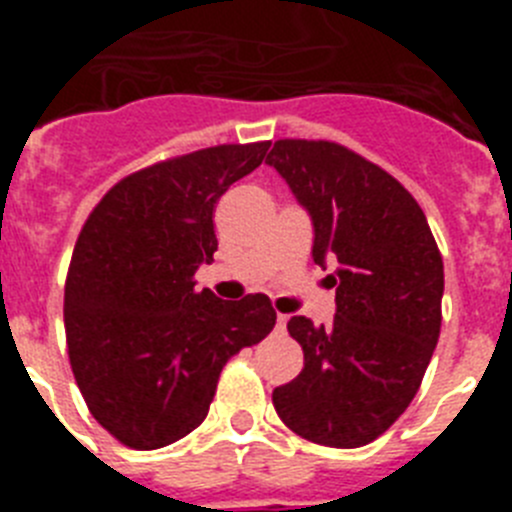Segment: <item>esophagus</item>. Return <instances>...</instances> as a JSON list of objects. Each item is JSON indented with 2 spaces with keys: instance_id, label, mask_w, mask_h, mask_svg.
Segmentation results:
<instances>
[{
  "instance_id": "esophagus-1",
  "label": "esophagus",
  "mask_w": 512,
  "mask_h": 512,
  "mask_svg": "<svg viewBox=\"0 0 512 512\" xmlns=\"http://www.w3.org/2000/svg\"><path fill=\"white\" fill-rule=\"evenodd\" d=\"M287 328V315H277V330Z\"/></svg>"
}]
</instances>
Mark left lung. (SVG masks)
<instances>
[{"label":"left lung","mask_w":512,"mask_h":512,"mask_svg":"<svg viewBox=\"0 0 512 512\" xmlns=\"http://www.w3.org/2000/svg\"><path fill=\"white\" fill-rule=\"evenodd\" d=\"M274 166L310 215L312 259L336 264V318H292L305 366L271 402L287 428L333 449L382 436L413 402L441 333L443 261L395 176L328 140H277Z\"/></svg>","instance_id":"8db88e82"}]
</instances>
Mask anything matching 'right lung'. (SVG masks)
<instances>
[{
	"label": "right lung",
	"instance_id": "obj_1",
	"mask_svg": "<svg viewBox=\"0 0 512 512\" xmlns=\"http://www.w3.org/2000/svg\"><path fill=\"white\" fill-rule=\"evenodd\" d=\"M269 146H215L148 166L104 194L81 228L63 295L71 369L97 423L130 449L192 433L230 356L277 323L266 295L225 302L192 279L217 251V200Z\"/></svg>",
	"mask_w": 512,
	"mask_h": 512
}]
</instances>
